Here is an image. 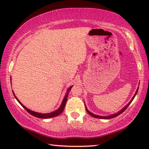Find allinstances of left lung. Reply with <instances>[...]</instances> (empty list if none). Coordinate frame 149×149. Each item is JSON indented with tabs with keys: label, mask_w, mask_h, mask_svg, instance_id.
Wrapping results in <instances>:
<instances>
[{
	"label": "left lung",
	"mask_w": 149,
	"mask_h": 149,
	"mask_svg": "<svg viewBox=\"0 0 149 149\" xmlns=\"http://www.w3.org/2000/svg\"><path fill=\"white\" fill-rule=\"evenodd\" d=\"M138 88L137 89V90H136V93L134 94V95L133 96V97H132V99H131V100L130 101V102H129V103L127 104V106H126L125 107H123V108L120 111H119L118 113H116V114H115V115H111V116H99V115H94V114H93V113H91V112H90L89 111H88V109H87V108H86V106H85V108H86V111L88 112V113L89 114V115H90L91 116H93L94 118H101V119H110V118H115V117H116V116H117L118 115H120V114L121 113H122L123 111H124L128 107V106L130 105V104L131 103V102L132 100H133V99H134V97H135V96H136V93H137V91H138Z\"/></svg>",
	"instance_id": "left-lung-1"
}]
</instances>
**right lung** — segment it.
Returning <instances> with one entry per match:
<instances>
[{
	"mask_svg": "<svg viewBox=\"0 0 149 149\" xmlns=\"http://www.w3.org/2000/svg\"><path fill=\"white\" fill-rule=\"evenodd\" d=\"M72 87V86H71L70 88H69V89L67 91V93H66V95H65V97L64 98V99H63L61 105V106H60L59 108L58 109H57L56 111H55L52 112V113H47V114H42V113H36V112L33 111H31V110H30L29 109H27V107H25L23 105V104H22L20 102V101L18 100V99H17V97L15 96V95L13 91V95H14L15 97L16 98V99H17L18 100V102L20 104V105L22 107H23L24 108L26 109L28 113H29V114H31V115H33V116H35V117H37V118H52V117H55V116H58L59 115H60V114L62 113L63 112V111H64V108H65V104H66V100H67V97H68V93H69V91H70Z\"/></svg>",
	"mask_w": 149,
	"mask_h": 149,
	"instance_id": "add662e5",
	"label": "right lung"
}]
</instances>
